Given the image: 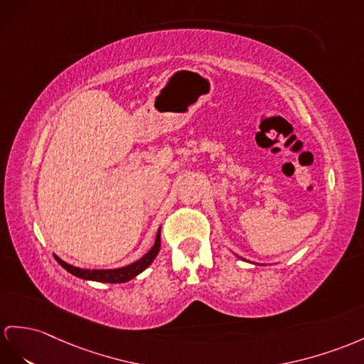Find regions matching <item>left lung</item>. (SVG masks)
Masks as SVG:
<instances>
[{"label":"left lung","mask_w":364,"mask_h":364,"mask_svg":"<svg viewBox=\"0 0 364 364\" xmlns=\"http://www.w3.org/2000/svg\"><path fill=\"white\" fill-rule=\"evenodd\" d=\"M239 258H241V256H239Z\"/></svg>","instance_id":"8db88e82"}]
</instances>
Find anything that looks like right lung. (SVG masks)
Masks as SVG:
<instances>
[{
  "label": "right lung",
  "mask_w": 364,
  "mask_h": 364,
  "mask_svg": "<svg viewBox=\"0 0 364 364\" xmlns=\"http://www.w3.org/2000/svg\"><path fill=\"white\" fill-rule=\"evenodd\" d=\"M159 250H161V228L157 230L154 245L149 249V252H146L140 259L125 265V267L90 270V269H80V267H75V265H70V264L65 262L63 259H60L57 255H54V258L57 259V262L61 265V267L80 279L97 281V282H111V284H115V282H127L132 278H136L139 273L144 272L148 265L156 259Z\"/></svg>",
  "instance_id": "add662e5"
}]
</instances>
